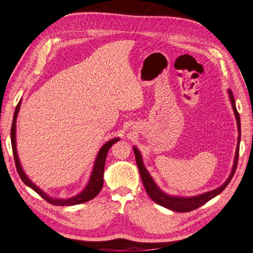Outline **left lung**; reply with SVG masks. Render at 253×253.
<instances>
[{
    "label": "left lung",
    "mask_w": 253,
    "mask_h": 253,
    "mask_svg": "<svg viewBox=\"0 0 253 253\" xmlns=\"http://www.w3.org/2000/svg\"><path fill=\"white\" fill-rule=\"evenodd\" d=\"M229 93H230V98H231V102H232V106H233V109H234V114H235V117H236L239 136H238V141H237L236 155H235V161H234V165H233V170H232L230 177L227 178V180L221 187L217 188L215 190L209 191V192H206L204 194L193 196V198H176V196H170V195L165 194L157 187V184L155 183V181H153V179L150 177L149 173L147 171L146 168L143 164V160H141V156H140L139 151L137 150V148H135V147L133 148L134 153H135V159H136V164L138 166L139 174H140V177H141V180H143L144 187L146 189V192L148 193V195L150 196V199L153 202H156L157 204L161 205L165 208H169V209H170V211H177V212L192 211H194V209L206 204L208 201H211V199H213L214 196H217L218 194H220L226 188L227 184L230 183V181L232 180V178H233L234 174H235V170H236V168H237L238 156H239L240 117H239V114H238L237 109H236L235 100H234V96L232 94L231 90H229Z\"/></svg>",
    "instance_id": "1"
}]
</instances>
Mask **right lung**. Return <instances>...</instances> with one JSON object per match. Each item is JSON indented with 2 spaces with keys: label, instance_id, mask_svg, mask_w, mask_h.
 Segmentation results:
<instances>
[{
  "label": "right lung",
  "instance_id": "1",
  "mask_svg": "<svg viewBox=\"0 0 253 253\" xmlns=\"http://www.w3.org/2000/svg\"><path fill=\"white\" fill-rule=\"evenodd\" d=\"M20 104L21 101H19L18 105L15 109L14 113V118H13V125H11V130H10V140H11V147H13V153H14V159H15V164H16V169L18 174H19L21 180L29 186L31 189H33L36 193H39L42 199H44L46 202L50 203L52 205L55 206H71V205H77V204H82V203H85L92 199H94L95 196L101 192L102 187H103V175H104V166H105V161H106V156L107 152L109 150V148L112 147L115 143L119 140V138H114L112 140L107 141V143L104 145L100 151H98V155L96 157L95 163H94V168H93V171H92V175L90 180L87 184V187L84 188V190L83 191L82 193H79L78 195L74 196V198L71 199H52L49 198V196L42 192V191L36 187L35 184L31 181L29 178L27 177V175L24 174V171L21 169V165L19 162V158H18L17 155V149H16V119L18 116V112H19L20 108Z\"/></svg>",
  "mask_w": 253,
  "mask_h": 253
}]
</instances>
